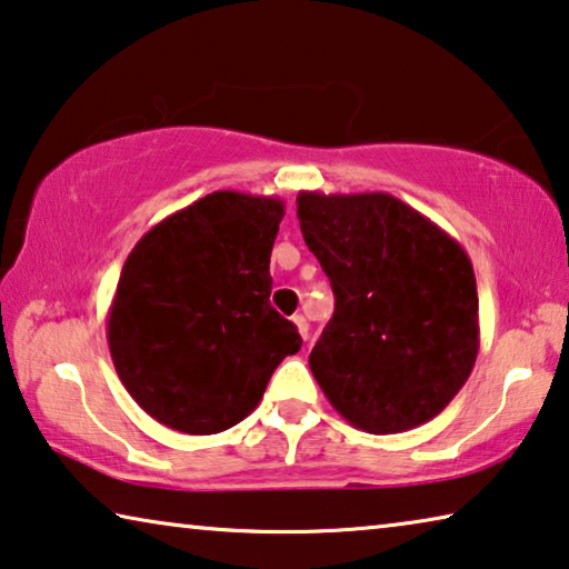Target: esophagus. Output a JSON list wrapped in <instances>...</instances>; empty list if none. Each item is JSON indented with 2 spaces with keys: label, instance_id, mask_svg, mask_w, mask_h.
<instances>
[{
  "label": "esophagus",
  "instance_id": "34e87169",
  "mask_svg": "<svg viewBox=\"0 0 569 569\" xmlns=\"http://www.w3.org/2000/svg\"><path fill=\"white\" fill-rule=\"evenodd\" d=\"M293 323H296V329H299L301 339H303V341H309V323H306V319L301 317V313H296V317H293Z\"/></svg>",
  "mask_w": 569,
  "mask_h": 569
}]
</instances>
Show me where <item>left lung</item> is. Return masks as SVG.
Segmentation results:
<instances>
[{
	"label": "left lung",
	"mask_w": 569,
	"mask_h": 569,
	"mask_svg": "<svg viewBox=\"0 0 569 569\" xmlns=\"http://www.w3.org/2000/svg\"><path fill=\"white\" fill-rule=\"evenodd\" d=\"M296 214L337 299L309 357L331 408L372 436L443 412L481 341L461 242L387 192H299Z\"/></svg>",
	"instance_id": "8db88e82"
}]
</instances>
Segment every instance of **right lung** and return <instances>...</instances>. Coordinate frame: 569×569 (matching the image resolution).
Here are the masks:
<instances>
[{"mask_svg":"<svg viewBox=\"0 0 569 569\" xmlns=\"http://www.w3.org/2000/svg\"><path fill=\"white\" fill-rule=\"evenodd\" d=\"M283 207L220 189L157 222L126 258L108 349L126 390L161 426L187 436L238 426L301 349L268 301Z\"/></svg>","mask_w":569,"mask_h":569,"instance_id":"obj_1","label":"right lung"}]
</instances>
